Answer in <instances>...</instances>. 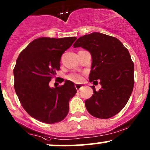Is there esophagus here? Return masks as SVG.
<instances>
[{"label":"esophagus","mask_w":150,"mask_h":150,"mask_svg":"<svg viewBox=\"0 0 150 150\" xmlns=\"http://www.w3.org/2000/svg\"><path fill=\"white\" fill-rule=\"evenodd\" d=\"M75 87H76V89L77 91H79V90H81V88L82 87V86L80 85V84H75Z\"/></svg>","instance_id":"34e87169"}]
</instances>
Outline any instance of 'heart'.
<instances>
[{
    "label": "heart",
    "instance_id": "b5f03b06",
    "mask_svg": "<svg viewBox=\"0 0 150 150\" xmlns=\"http://www.w3.org/2000/svg\"><path fill=\"white\" fill-rule=\"evenodd\" d=\"M68 79L71 81H74V82L79 83L80 81H81L82 80V76L79 74H70L68 76Z\"/></svg>",
    "mask_w": 150,
    "mask_h": 150
}]
</instances>
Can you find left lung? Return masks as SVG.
Returning a JSON list of instances; mask_svg holds the SVG:
<instances>
[{"label":"left lung","mask_w":150,"mask_h":150,"mask_svg":"<svg viewBox=\"0 0 150 150\" xmlns=\"http://www.w3.org/2000/svg\"><path fill=\"white\" fill-rule=\"evenodd\" d=\"M74 48L81 47L92 55L89 81L98 79L101 89L85 100L87 110L92 116L108 119L119 113L130 97L134 85V64L128 50L115 37L92 33L77 39Z\"/></svg>","instance_id":"left-lung-1"}]
</instances>
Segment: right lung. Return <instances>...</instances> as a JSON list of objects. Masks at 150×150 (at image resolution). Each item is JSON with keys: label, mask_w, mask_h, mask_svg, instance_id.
Here are the masks:
<instances>
[{"label": "right lung", "mask_w": 150, "mask_h": 150, "mask_svg": "<svg viewBox=\"0 0 150 150\" xmlns=\"http://www.w3.org/2000/svg\"><path fill=\"white\" fill-rule=\"evenodd\" d=\"M76 39L41 37L30 43L17 58L14 90L27 113L40 122H59L69 113V102L76 93L74 84L66 80L63 85L50 88L49 83L60 70L62 54Z\"/></svg>", "instance_id": "add662e5"}]
</instances>
